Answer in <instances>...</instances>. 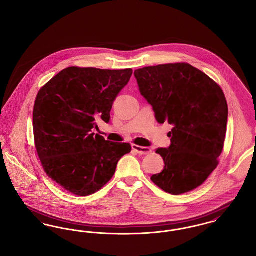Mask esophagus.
Listing matches in <instances>:
<instances>
[{
  "mask_svg": "<svg viewBox=\"0 0 256 256\" xmlns=\"http://www.w3.org/2000/svg\"><path fill=\"white\" fill-rule=\"evenodd\" d=\"M132 150L134 152H136L138 154L141 156H146L152 152V150L150 148L146 146H137V145H132Z\"/></svg>",
  "mask_w": 256,
  "mask_h": 256,
  "instance_id": "esophagus-1",
  "label": "esophagus"
}]
</instances>
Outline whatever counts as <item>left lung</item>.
Instances as JSON below:
<instances>
[{"label": "left lung", "instance_id": "obj_1", "mask_svg": "<svg viewBox=\"0 0 256 256\" xmlns=\"http://www.w3.org/2000/svg\"><path fill=\"white\" fill-rule=\"evenodd\" d=\"M134 76L158 122L174 126L170 146L156 150L164 170L152 182L172 195L194 190L217 168L224 145L228 108L222 88L184 62L148 66Z\"/></svg>", "mask_w": 256, "mask_h": 256}]
</instances>
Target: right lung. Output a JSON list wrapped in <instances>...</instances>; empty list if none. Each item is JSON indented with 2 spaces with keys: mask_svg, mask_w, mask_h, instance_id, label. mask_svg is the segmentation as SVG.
Masks as SVG:
<instances>
[{
  "mask_svg": "<svg viewBox=\"0 0 256 256\" xmlns=\"http://www.w3.org/2000/svg\"><path fill=\"white\" fill-rule=\"evenodd\" d=\"M132 74V69L68 67L37 94L32 122L38 158L50 178L74 195L102 189L132 150L128 143L91 134L98 118L110 122L113 102Z\"/></svg>",
  "mask_w": 256,
  "mask_h": 256,
  "instance_id": "add662e5",
  "label": "right lung"
}]
</instances>
